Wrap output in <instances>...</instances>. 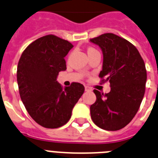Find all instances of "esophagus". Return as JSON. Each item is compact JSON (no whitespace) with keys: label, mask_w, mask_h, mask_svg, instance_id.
<instances>
[{"label":"esophagus","mask_w":158,"mask_h":158,"mask_svg":"<svg viewBox=\"0 0 158 158\" xmlns=\"http://www.w3.org/2000/svg\"><path fill=\"white\" fill-rule=\"evenodd\" d=\"M85 90H86V91H91V90H92V88L88 87V86H85Z\"/></svg>","instance_id":"1"}]
</instances>
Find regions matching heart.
<instances>
[{"label":"heart","mask_w":158,"mask_h":158,"mask_svg":"<svg viewBox=\"0 0 158 158\" xmlns=\"http://www.w3.org/2000/svg\"><path fill=\"white\" fill-rule=\"evenodd\" d=\"M98 52V51L96 50V49L93 48H89L87 49V53H88V54H90V53L91 52Z\"/></svg>","instance_id":"b5f03b06"}]
</instances>
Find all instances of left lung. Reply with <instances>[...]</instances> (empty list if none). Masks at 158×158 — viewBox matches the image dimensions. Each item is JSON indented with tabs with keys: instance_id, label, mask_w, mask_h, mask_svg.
<instances>
[{
	"instance_id": "left-lung-1",
	"label": "left lung",
	"mask_w": 158,
	"mask_h": 158,
	"mask_svg": "<svg viewBox=\"0 0 158 158\" xmlns=\"http://www.w3.org/2000/svg\"><path fill=\"white\" fill-rule=\"evenodd\" d=\"M90 41L102 49L99 78L110 85L107 94L94 90L96 101L90 107L91 119L101 129L118 130L130 123L142 103L147 79L145 63L136 47L115 34H102Z\"/></svg>"
}]
</instances>
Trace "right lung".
Instances as JSON below:
<instances>
[{
	"label": "right lung",
	"instance_id": "1",
	"mask_svg": "<svg viewBox=\"0 0 158 158\" xmlns=\"http://www.w3.org/2000/svg\"><path fill=\"white\" fill-rule=\"evenodd\" d=\"M72 48L68 40L47 35L30 44L19 60L16 78L20 98L32 119L45 128L68 123L84 92L81 83L64 88L56 81L59 72L67 69L64 57Z\"/></svg>",
	"mask_w": 158,
	"mask_h": 158
}]
</instances>
